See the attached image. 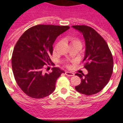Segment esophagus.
Listing matches in <instances>:
<instances>
[{
    "label": "esophagus",
    "instance_id": "34e87169",
    "mask_svg": "<svg viewBox=\"0 0 123 123\" xmlns=\"http://www.w3.org/2000/svg\"><path fill=\"white\" fill-rule=\"evenodd\" d=\"M65 74L68 76H73L74 74L73 73H71V72H69V71H66L65 72Z\"/></svg>",
    "mask_w": 123,
    "mask_h": 123
}]
</instances>
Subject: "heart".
Listing matches in <instances>:
<instances>
[{"label":"heart","instance_id":"b5f03b06","mask_svg":"<svg viewBox=\"0 0 123 123\" xmlns=\"http://www.w3.org/2000/svg\"><path fill=\"white\" fill-rule=\"evenodd\" d=\"M79 41L77 39H71V44H73V43H75V42H78Z\"/></svg>","mask_w":123,"mask_h":123}]
</instances>
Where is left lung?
Masks as SVG:
<instances>
[{
	"instance_id": "8db88e82",
	"label": "left lung",
	"mask_w": 123,
	"mask_h": 123,
	"mask_svg": "<svg viewBox=\"0 0 123 123\" xmlns=\"http://www.w3.org/2000/svg\"><path fill=\"white\" fill-rule=\"evenodd\" d=\"M83 35L86 44L84 67L88 73H76L81 79L75 89L81 94L91 95L100 92L110 79L113 69V59L104 39L92 28L85 25L72 26Z\"/></svg>"
}]
</instances>
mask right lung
I'll return each instance as SVG.
<instances>
[{
    "label": "right lung",
    "instance_id": "1",
    "mask_svg": "<svg viewBox=\"0 0 123 123\" xmlns=\"http://www.w3.org/2000/svg\"><path fill=\"white\" fill-rule=\"evenodd\" d=\"M69 29L68 26L39 25L29 28L14 47L12 66L15 79L23 92L30 97L42 98L55 89L56 80L65 71L57 67L43 71L50 65V55L56 37Z\"/></svg>",
    "mask_w": 123,
    "mask_h": 123
}]
</instances>
